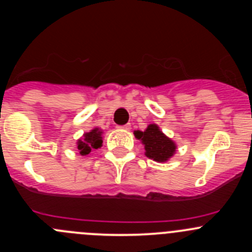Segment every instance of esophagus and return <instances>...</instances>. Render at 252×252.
I'll list each match as a JSON object with an SVG mask.
<instances>
[{
	"label": "esophagus",
	"instance_id": "obj_1",
	"mask_svg": "<svg viewBox=\"0 0 252 252\" xmlns=\"http://www.w3.org/2000/svg\"><path fill=\"white\" fill-rule=\"evenodd\" d=\"M118 128L124 129V130H129V129L131 128V126H130V123H128V124H124V126H119Z\"/></svg>",
	"mask_w": 252,
	"mask_h": 252
}]
</instances>
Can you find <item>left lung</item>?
Instances as JSON below:
<instances>
[{"label": "left lung", "mask_w": 252, "mask_h": 252, "mask_svg": "<svg viewBox=\"0 0 252 252\" xmlns=\"http://www.w3.org/2000/svg\"><path fill=\"white\" fill-rule=\"evenodd\" d=\"M134 135L145 146V155L156 162H166L175 154V142L164 135L156 124H150L145 131L135 130Z\"/></svg>", "instance_id": "left-lung-1"}]
</instances>
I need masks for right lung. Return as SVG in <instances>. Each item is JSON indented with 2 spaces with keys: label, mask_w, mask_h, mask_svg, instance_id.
I'll return each instance as SVG.
<instances>
[{
  "label": "right lung",
  "mask_w": 252,
  "mask_h": 252,
  "mask_svg": "<svg viewBox=\"0 0 252 252\" xmlns=\"http://www.w3.org/2000/svg\"><path fill=\"white\" fill-rule=\"evenodd\" d=\"M79 154L81 156H86L90 154L93 150H97L102 146V130L98 128H94L89 133H85L83 138L79 139L78 142Z\"/></svg>",
  "instance_id": "right-lung-1"
}]
</instances>
